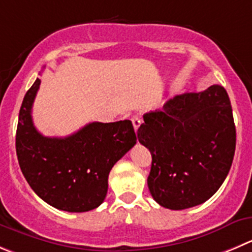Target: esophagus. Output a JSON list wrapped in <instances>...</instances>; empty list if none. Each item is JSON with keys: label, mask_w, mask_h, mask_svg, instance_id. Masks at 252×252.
I'll return each instance as SVG.
<instances>
[{"label": "esophagus", "mask_w": 252, "mask_h": 252, "mask_svg": "<svg viewBox=\"0 0 252 252\" xmlns=\"http://www.w3.org/2000/svg\"><path fill=\"white\" fill-rule=\"evenodd\" d=\"M131 120H132V125H133V127H135V131L137 132V130L140 128V126H141V124H142V120H141V117H138V116H133Z\"/></svg>", "instance_id": "esophagus-1"}]
</instances>
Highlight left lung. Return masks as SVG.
Here are the masks:
<instances>
[{
  "instance_id": "1",
  "label": "left lung",
  "mask_w": 252,
  "mask_h": 252,
  "mask_svg": "<svg viewBox=\"0 0 252 252\" xmlns=\"http://www.w3.org/2000/svg\"><path fill=\"white\" fill-rule=\"evenodd\" d=\"M138 141L150 150L147 178L153 199L182 210L207 202L226 178L236 130L229 95L221 85L177 95L163 110L143 115Z\"/></svg>"
}]
</instances>
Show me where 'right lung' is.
Instances as JSON below:
<instances>
[{"mask_svg": "<svg viewBox=\"0 0 252 252\" xmlns=\"http://www.w3.org/2000/svg\"><path fill=\"white\" fill-rule=\"evenodd\" d=\"M37 79L18 117L16 152L26 181L39 198L59 210L83 213L104 202L114 164L136 143L130 120L92 122L68 137H45L32 120Z\"/></svg>", "mask_w": 252, "mask_h": 252, "instance_id": "1", "label": "right lung"}]
</instances>
